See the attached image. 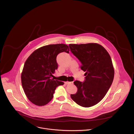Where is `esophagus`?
<instances>
[{
    "mask_svg": "<svg viewBox=\"0 0 134 134\" xmlns=\"http://www.w3.org/2000/svg\"><path fill=\"white\" fill-rule=\"evenodd\" d=\"M65 84H73V82H65Z\"/></svg>",
    "mask_w": 134,
    "mask_h": 134,
    "instance_id": "esophagus-1",
    "label": "esophagus"
}]
</instances>
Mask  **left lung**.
Segmentation results:
<instances>
[{
  "label": "left lung",
  "instance_id": "left-lung-1",
  "mask_svg": "<svg viewBox=\"0 0 134 134\" xmlns=\"http://www.w3.org/2000/svg\"><path fill=\"white\" fill-rule=\"evenodd\" d=\"M70 51L81 63L85 71L84 81H76L77 92L71 94L72 100L83 107L98 103L104 97L114 78V69L107 51L97 43L70 44Z\"/></svg>",
  "mask_w": 134,
  "mask_h": 134
}]
</instances>
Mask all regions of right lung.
<instances>
[{
    "instance_id": "right-lung-1",
    "label": "right lung",
    "mask_w": 134,
    "mask_h": 134,
    "mask_svg": "<svg viewBox=\"0 0 134 134\" xmlns=\"http://www.w3.org/2000/svg\"><path fill=\"white\" fill-rule=\"evenodd\" d=\"M69 53L65 44H50L35 50L26 60L21 75L24 91L33 104L43 106L53 98L56 87L64 82L52 79L58 68L56 58L59 53Z\"/></svg>"
}]
</instances>
